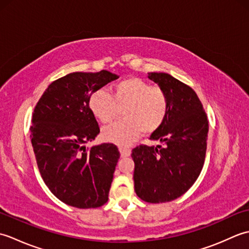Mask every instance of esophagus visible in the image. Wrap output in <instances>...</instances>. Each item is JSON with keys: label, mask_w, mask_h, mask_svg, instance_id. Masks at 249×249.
<instances>
[{"label": "esophagus", "mask_w": 249, "mask_h": 249, "mask_svg": "<svg viewBox=\"0 0 249 249\" xmlns=\"http://www.w3.org/2000/svg\"><path fill=\"white\" fill-rule=\"evenodd\" d=\"M120 152H121V155L122 157H128L130 156V149H128V147H120Z\"/></svg>", "instance_id": "esophagus-1"}]
</instances>
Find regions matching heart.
Listing matches in <instances>:
<instances>
[{"instance_id":"heart-1","label":"heart","mask_w":249,"mask_h":249,"mask_svg":"<svg viewBox=\"0 0 249 249\" xmlns=\"http://www.w3.org/2000/svg\"><path fill=\"white\" fill-rule=\"evenodd\" d=\"M89 106L102 123H109L123 108L124 119L104 127L103 137L109 142L125 145L138 138L141 131L153 134L160 127L168 112V97L160 88L130 77L115 83L110 94L104 89L94 92Z\"/></svg>"}]
</instances>
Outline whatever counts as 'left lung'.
<instances>
[{
  "instance_id": "1",
  "label": "left lung",
  "mask_w": 249,
  "mask_h": 249,
  "mask_svg": "<svg viewBox=\"0 0 249 249\" xmlns=\"http://www.w3.org/2000/svg\"><path fill=\"white\" fill-rule=\"evenodd\" d=\"M168 97L162 125L150 139L156 146L140 145L131 153L135 162V192L150 203L169 202L193 186L202 170L209 121L192 88L165 72H149Z\"/></svg>"
}]
</instances>
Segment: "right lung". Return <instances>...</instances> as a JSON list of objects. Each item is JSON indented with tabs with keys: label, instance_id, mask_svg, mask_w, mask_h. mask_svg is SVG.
I'll return each instance as SVG.
<instances>
[{
	"label": "right lung",
	"instance_id": "1",
	"mask_svg": "<svg viewBox=\"0 0 249 249\" xmlns=\"http://www.w3.org/2000/svg\"><path fill=\"white\" fill-rule=\"evenodd\" d=\"M118 78L107 71L68 73L50 84L34 109L31 141L41 178L73 208L95 209L108 201L120 152L112 143L87 147L99 134L89 100Z\"/></svg>",
	"mask_w": 249,
	"mask_h": 249
}]
</instances>
